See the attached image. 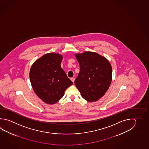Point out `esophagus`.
<instances>
[{
  "label": "esophagus",
  "instance_id": "obj_1",
  "mask_svg": "<svg viewBox=\"0 0 149 149\" xmlns=\"http://www.w3.org/2000/svg\"><path fill=\"white\" fill-rule=\"evenodd\" d=\"M71 80L73 82V83H74V80H75V78H71Z\"/></svg>",
  "mask_w": 149,
  "mask_h": 149
}]
</instances>
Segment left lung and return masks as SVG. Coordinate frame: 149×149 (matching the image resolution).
Masks as SVG:
<instances>
[{
	"label": "left lung",
	"instance_id": "obj_1",
	"mask_svg": "<svg viewBox=\"0 0 149 149\" xmlns=\"http://www.w3.org/2000/svg\"><path fill=\"white\" fill-rule=\"evenodd\" d=\"M75 56L80 65L75 85L84 99L97 101L104 95L111 84V64L105 57L93 52H84Z\"/></svg>",
	"mask_w": 149,
	"mask_h": 149
}]
</instances>
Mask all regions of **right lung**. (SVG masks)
Segmentation results:
<instances>
[{
	"label": "right lung",
	"mask_w": 149,
	"mask_h": 149,
	"mask_svg": "<svg viewBox=\"0 0 149 149\" xmlns=\"http://www.w3.org/2000/svg\"><path fill=\"white\" fill-rule=\"evenodd\" d=\"M62 55L47 54L33 63L29 78L33 90L44 102L54 104L62 98L73 82L61 67Z\"/></svg>",
	"instance_id": "right-lung-1"
}]
</instances>
